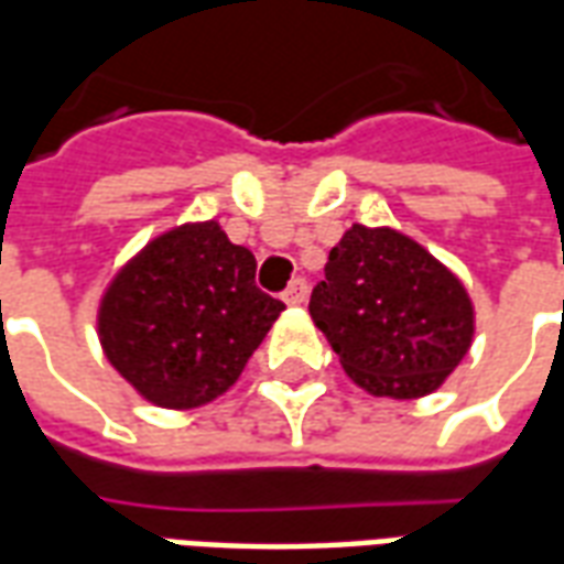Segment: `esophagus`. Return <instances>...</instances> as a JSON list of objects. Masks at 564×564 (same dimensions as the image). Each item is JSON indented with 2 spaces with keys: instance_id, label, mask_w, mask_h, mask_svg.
I'll use <instances>...</instances> for the list:
<instances>
[{
  "instance_id": "obj_1",
  "label": "esophagus",
  "mask_w": 564,
  "mask_h": 564,
  "mask_svg": "<svg viewBox=\"0 0 564 564\" xmlns=\"http://www.w3.org/2000/svg\"><path fill=\"white\" fill-rule=\"evenodd\" d=\"M305 299H307V281H305V278H295V281L290 283L286 290H283V302H286V305H302Z\"/></svg>"
}]
</instances>
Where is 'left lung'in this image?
<instances>
[{
    "mask_svg": "<svg viewBox=\"0 0 564 564\" xmlns=\"http://www.w3.org/2000/svg\"><path fill=\"white\" fill-rule=\"evenodd\" d=\"M307 311L354 383L390 399L435 392L474 338L459 278L414 238L359 223L329 250Z\"/></svg>",
    "mask_w": 564,
    "mask_h": 564,
    "instance_id": "obj_1",
    "label": "left lung"
}]
</instances>
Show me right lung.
Wrapping results in <instances>:
<instances>
[{
    "label": "right lung",
    "mask_w": 564,
    "mask_h": 564,
    "mask_svg": "<svg viewBox=\"0 0 564 564\" xmlns=\"http://www.w3.org/2000/svg\"><path fill=\"white\" fill-rule=\"evenodd\" d=\"M283 302L257 286V259L214 220L153 238L105 290L108 362L160 408L214 402L241 378Z\"/></svg>",
    "instance_id": "add662e5"
}]
</instances>
